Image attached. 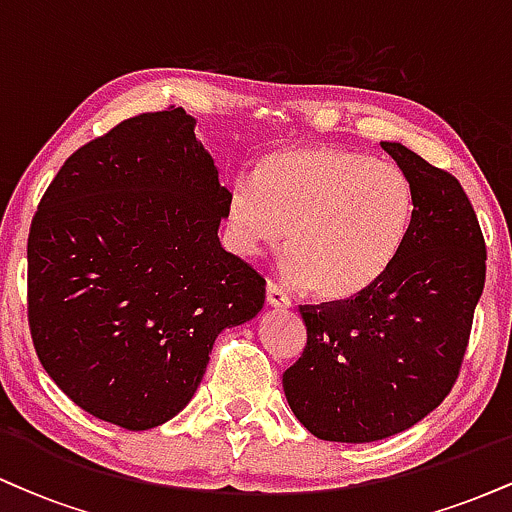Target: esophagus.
Here are the masks:
<instances>
[{"label": "esophagus", "mask_w": 512, "mask_h": 512, "mask_svg": "<svg viewBox=\"0 0 512 512\" xmlns=\"http://www.w3.org/2000/svg\"><path fill=\"white\" fill-rule=\"evenodd\" d=\"M267 303L272 305V308H289V305H291V298L286 296V293L281 291L279 286H276V284H272V281H269V284H267Z\"/></svg>", "instance_id": "obj_1"}]
</instances>
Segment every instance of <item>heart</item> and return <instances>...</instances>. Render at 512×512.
Listing matches in <instances>:
<instances>
[{
    "mask_svg": "<svg viewBox=\"0 0 512 512\" xmlns=\"http://www.w3.org/2000/svg\"><path fill=\"white\" fill-rule=\"evenodd\" d=\"M414 192L395 163L344 146H279L228 192V238L257 255L286 233L281 269L325 301H351L395 267Z\"/></svg>",
    "mask_w": 512,
    "mask_h": 512,
    "instance_id": "heart-1",
    "label": "heart"
}]
</instances>
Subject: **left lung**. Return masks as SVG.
Returning <instances> with one entry per match:
<instances>
[{
    "mask_svg": "<svg viewBox=\"0 0 512 512\" xmlns=\"http://www.w3.org/2000/svg\"><path fill=\"white\" fill-rule=\"evenodd\" d=\"M380 146L414 192L407 243L370 291L301 305L308 344L284 373L296 419L332 443L390 438L448 397L486 281L484 236L455 175L397 142Z\"/></svg>",
    "mask_w": 512,
    "mask_h": 512,
    "instance_id": "obj_1",
    "label": "left lung"
}]
</instances>
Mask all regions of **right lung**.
Listing matches in <instances>:
<instances>
[{
  "mask_svg": "<svg viewBox=\"0 0 512 512\" xmlns=\"http://www.w3.org/2000/svg\"><path fill=\"white\" fill-rule=\"evenodd\" d=\"M228 190L182 108L144 113L74 151L28 233L35 354L76 407L127 431L187 407L226 327L264 279L221 248Z\"/></svg>",
  "mask_w": 512,
  "mask_h": 512,
  "instance_id": "right-lung-1",
  "label": "right lung"
}]
</instances>
